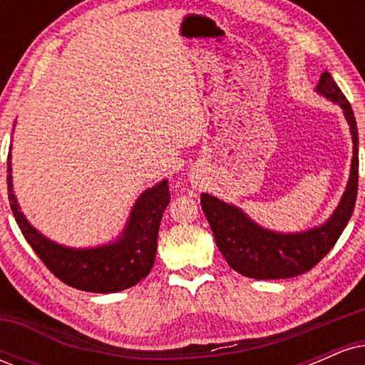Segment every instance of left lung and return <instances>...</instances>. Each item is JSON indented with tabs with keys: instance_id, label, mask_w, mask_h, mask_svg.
<instances>
[{
	"instance_id": "8db88e82",
	"label": "left lung",
	"mask_w": 365,
	"mask_h": 365,
	"mask_svg": "<svg viewBox=\"0 0 365 365\" xmlns=\"http://www.w3.org/2000/svg\"><path fill=\"white\" fill-rule=\"evenodd\" d=\"M317 91L341 106L354 140L350 180L340 206L319 228L304 233H273L261 228L240 209L209 194H200V206L215 235L217 249L237 273L255 279L293 278L311 271L333 249L354 212L359 187V133L354 110L328 72L321 75Z\"/></svg>"
}]
</instances>
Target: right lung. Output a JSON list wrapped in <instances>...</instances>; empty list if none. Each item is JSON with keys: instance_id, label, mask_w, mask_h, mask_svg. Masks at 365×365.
Masks as SVG:
<instances>
[{"instance_id": "1", "label": "right lung", "mask_w": 365, "mask_h": 365, "mask_svg": "<svg viewBox=\"0 0 365 365\" xmlns=\"http://www.w3.org/2000/svg\"><path fill=\"white\" fill-rule=\"evenodd\" d=\"M10 166L8 154V200L16 225L44 266L58 279L77 290L113 293L133 287L150 273L156 257L159 223L170 204L166 180L139 197L130 215L127 230L118 242L99 249L75 250L53 244L29 225L16 204Z\"/></svg>"}]
</instances>
